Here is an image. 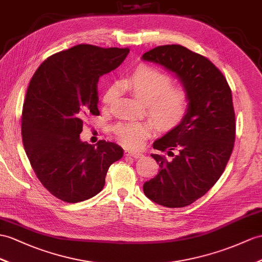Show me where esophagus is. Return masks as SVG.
Here are the masks:
<instances>
[{"instance_id":"1","label":"esophagus","mask_w":262,"mask_h":262,"mask_svg":"<svg viewBox=\"0 0 262 262\" xmlns=\"http://www.w3.org/2000/svg\"><path fill=\"white\" fill-rule=\"evenodd\" d=\"M124 155L127 157H133V158H140L142 156L141 152L139 151H132V150H125L124 151Z\"/></svg>"}]
</instances>
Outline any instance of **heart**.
Instances as JSON below:
<instances>
[{
	"label": "heart",
	"mask_w": 262,
	"mask_h": 262,
	"mask_svg": "<svg viewBox=\"0 0 262 262\" xmlns=\"http://www.w3.org/2000/svg\"><path fill=\"white\" fill-rule=\"evenodd\" d=\"M126 88L146 105L149 117L162 130L179 125L186 117L189 99L186 90L174 88L169 75L159 70L141 66L124 81ZM118 85L112 84L103 94L105 105L116 100ZM119 141L129 148H138L149 135V125L141 122H121L114 127Z\"/></svg>",
	"instance_id": "1"
}]
</instances>
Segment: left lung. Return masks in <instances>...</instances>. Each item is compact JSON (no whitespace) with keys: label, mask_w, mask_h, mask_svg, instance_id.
I'll return each instance as SVG.
<instances>
[{"label":"left lung","mask_w":262,"mask_h":262,"mask_svg":"<svg viewBox=\"0 0 262 262\" xmlns=\"http://www.w3.org/2000/svg\"><path fill=\"white\" fill-rule=\"evenodd\" d=\"M142 60L176 74L189 99L181 123L153 142L151 155L159 172L145 181L143 192L167 208H182L206 194L225 171L235 137L230 86L207 57L182 46H162L142 55Z\"/></svg>","instance_id":"left-lung-1"}]
</instances>
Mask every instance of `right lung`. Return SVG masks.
Masks as SVG:
<instances>
[{"mask_svg":"<svg viewBox=\"0 0 262 262\" xmlns=\"http://www.w3.org/2000/svg\"><path fill=\"white\" fill-rule=\"evenodd\" d=\"M129 49L80 44L55 53L32 76L22 111V140L37 179L59 199L75 203L103 189L121 146L83 142V120L98 116L100 76L116 70Z\"/></svg>","mask_w":262,"mask_h":262,"instance_id":"obj_1","label":"right lung"}]
</instances>
